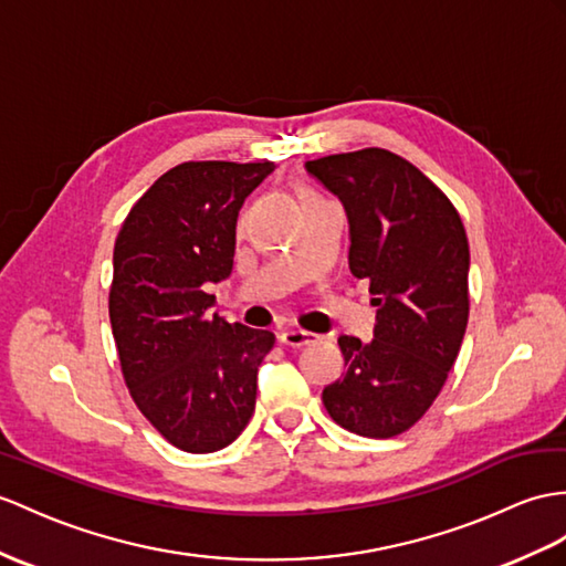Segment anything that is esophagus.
<instances>
[{
  "mask_svg": "<svg viewBox=\"0 0 566 566\" xmlns=\"http://www.w3.org/2000/svg\"><path fill=\"white\" fill-rule=\"evenodd\" d=\"M279 340L287 348H302V346H310V343L316 340L314 334L310 331H302V328H287L283 334H279Z\"/></svg>",
  "mask_w": 566,
  "mask_h": 566,
  "instance_id": "obj_1",
  "label": "esophagus"
}]
</instances>
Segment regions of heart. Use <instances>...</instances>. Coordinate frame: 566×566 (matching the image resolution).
I'll return each mask as SVG.
<instances>
[{
	"label": "heart",
	"mask_w": 566,
	"mask_h": 566,
	"mask_svg": "<svg viewBox=\"0 0 566 566\" xmlns=\"http://www.w3.org/2000/svg\"><path fill=\"white\" fill-rule=\"evenodd\" d=\"M310 191H312V189H302V191H300V195H310Z\"/></svg>",
	"instance_id": "b5f03b06"
}]
</instances>
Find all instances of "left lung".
Instances as JSON below:
<instances>
[{
	"label": "left lung",
	"mask_w": 566,
	"mask_h": 566,
	"mask_svg": "<svg viewBox=\"0 0 566 566\" xmlns=\"http://www.w3.org/2000/svg\"><path fill=\"white\" fill-rule=\"evenodd\" d=\"M307 170L350 220V271L375 295V338L340 336L346 371L322 401L343 430L389 439L442 391L468 326V238L457 206L387 148L324 156Z\"/></svg>",
	"instance_id": "left-lung-1"
}]
</instances>
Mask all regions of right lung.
Listing matches in <instances>:
<instances>
[{"label":"right lung","mask_w":566,"mask_h":566,"mask_svg":"<svg viewBox=\"0 0 566 566\" xmlns=\"http://www.w3.org/2000/svg\"><path fill=\"white\" fill-rule=\"evenodd\" d=\"M271 160H189L160 175L124 218L113 254L109 324L124 384L144 418L177 449L235 442L256 406V369L271 331L209 312L228 279L235 223Z\"/></svg>","instance_id":"right-lung-1"}]
</instances>
